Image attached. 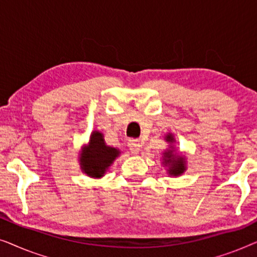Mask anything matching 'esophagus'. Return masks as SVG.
<instances>
[{
	"label": "esophagus",
	"instance_id": "esophagus-1",
	"mask_svg": "<svg viewBox=\"0 0 257 257\" xmlns=\"http://www.w3.org/2000/svg\"><path fill=\"white\" fill-rule=\"evenodd\" d=\"M128 147H130V150H131V152L133 154H138L140 152V143H139V140L131 139L128 142Z\"/></svg>",
	"mask_w": 257,
	"mask_h": 257
}]
</instances>
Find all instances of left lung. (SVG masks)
Segmentation results:
<instances>
[{"label":"left lung","mask_w":257,"mask_h":257,"mask_svg":"<svg viewBox=\"0 0 257 257\" xmlns=\"http://www.w3.org/2000/svg\"><path fill=\"white\" fill-rule=\"evenodd\" d=\"M165 140L170 145H168V149H166L163 152L164 167H166L167 174L170 177H179V175H182L186 172V170H187V166H186L187 165L186 157L178 153L177 150H175V138L173 133L168 132L165 136Z\"/></svg>","instance_id":"1"}]
</instances>
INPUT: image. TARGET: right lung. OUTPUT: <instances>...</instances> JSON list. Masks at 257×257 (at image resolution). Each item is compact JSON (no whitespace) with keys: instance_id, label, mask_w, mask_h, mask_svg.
Instances as JSON below:
<instances>
[{"instance_id":"add662e5","label":"right lung","mask_w":257,"mask_h":257,"mask_svg":"<svg viewBox=\"0 0 257 257\" xmlns=\"http://www.w3.org/2000/svg\"><path fill=\"white\" fill-rule=\"evenodd\" d=\"M120 150L105 143L100 131L91 132L89 142L82 146L78 154L79 167L89 178L100 179L106 173L113 161L120 156Z\"/></svg>"}]
</instances>
